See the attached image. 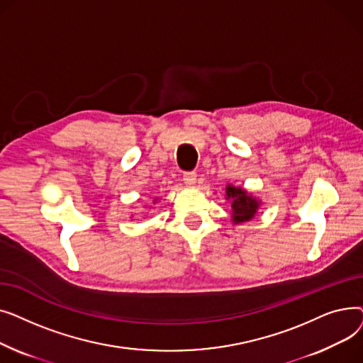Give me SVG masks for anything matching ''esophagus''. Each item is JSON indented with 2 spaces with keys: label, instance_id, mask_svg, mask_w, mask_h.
Returning <instances> with one entry per match:
<instances>
[{
  "label": "esophagus",
  "instance_id": "esophagus-1",
  "mask_svg": "<svg viewBox=\"0 0 363 363\" xmlns=\"http://www.w3.org/2000/svg\"><path fill=\"white\" fill-rule=\"evenodd\" d=\"M196 179H197V177L194 172H186V174H184V182L186 186H194Z\"/></svg>",
  "mask_w": 363,
  "mask_h": 363
}]
</instances>
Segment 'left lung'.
I'll list each match as a JSON object with an SVG mask.
<instances>
[{
  "instance_id": "left-lung-1",
  "label": "left lung",
  "mask_w": 363,
  "mask_h": 363,
  "mask_svg": "<svg viewBox=\"0 0 363 363\" xmlns=\"http://www.w3.org/2000/svg\"><path fill=\"white\" fill-rule=\"evenodd\" d=\"M226 200H231V216L234 223L252 220L260 206V200L247 193L245 189L234 185L226 186Z\"/></svg>"
}]
</instances>
